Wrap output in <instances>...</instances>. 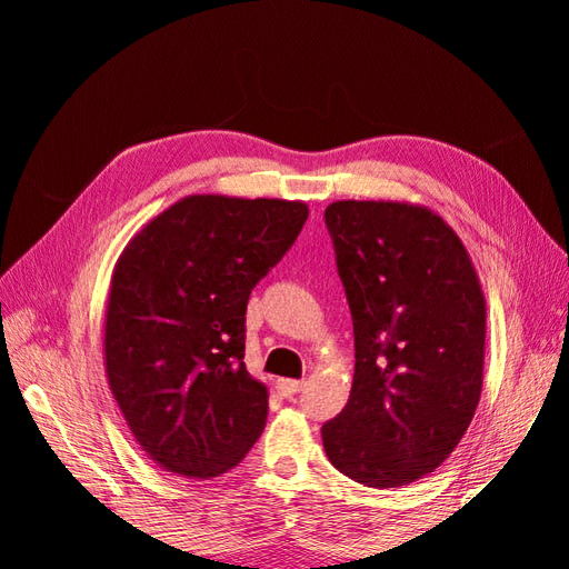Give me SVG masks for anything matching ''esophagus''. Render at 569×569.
Instances as JSON below:
<instances>
[{"label": "esophagus", "instance_id": "34e87169", "mask_svg": "<svg viewBox=\"0 0 569 569\" xmlns=\"http://www.w3.org/2000/svg\"><path fill=\"white\" fill-rule=\"evenodd\" d=\"M278 389L284 393V396H295L303 389V382L301 380H280L278 382Z\"/></svg>", "mask_w": 569, "mask_h": 569}]
</instances>
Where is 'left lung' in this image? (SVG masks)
Here are the masks:
<instances>
[{
  "mask_svg": "<svg viewBox=\"0 0 569 569\" xmlns=\"http://www.w3.org/2000/svg\"><path fill=\"white\" fill-rule=\"evenodd\" d=\"M353 318L349 403L322 425L339 472L403 487L451 456L481 393L487 308L468 251L432 211L396 201L325 209Z\"/></svg>",
  "mask_w": 569,
  "mask_h": 569,
  "instance_id": "left-lung-1",
  "label": "left lung"
}]
</instances>
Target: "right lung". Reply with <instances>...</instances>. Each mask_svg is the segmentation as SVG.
I'll return each mask as SVG.
<instances>
[{"instance_id": "obj_1", "label": "right lung", "mask_w": 569, "mask_h": 569, "mask_svg": "<svg viewBox=\"0 0 569 569\" xmlns=\"http://www.w3.org/2000/svg\"><path fill=\"white\" fill-rule=\"evenodd\" d=\"M308 206L187 197L132 237L107 311V375L134 439L163 470L209 479L268 420L244 366L251 289L297 242Z\"/></svg>"}]
</instances>
